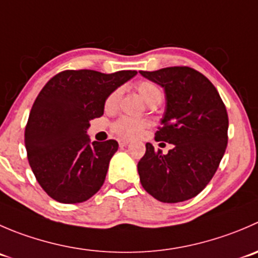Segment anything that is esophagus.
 <instances>
[{"label":"esophagus","instance_id":"esophagus-1","mask_svg":"<svg viewBox=\"0 0 258 258\" xmlns=\"http://www.w3.org/2000/svg\"><path fill=\"white\" fill-rule=\"evenodd\" d=\"M130 144V141H127V140H118V145L121 147H123V146H127V145Z\"/></svg>","mask_w":258,"mask_h":258}]
</instances>
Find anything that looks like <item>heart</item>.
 <instances>
[{"label": "heart", "mask_w": 258, "mask_h": 258, "mask_svg": "<svg viewBox=\"0 0 258 258\" xmlns=\"http://www.w3.org/2000/svg\"><path fill=\"white\" fill-rule=\"evenodd\" d=\"M137 91L140 96L142 97L145 102L150 106H156L162 99V91L157 84L152 83L150 81H141L137 83ZM121 98V89H116L112 92L106 99V108L114 109L118 104ZM147 126V122L145 119L132 118V117H121L117 119L113 124V130L119 136L126 137V139H134L137 137L142 132V130Z\"/></svg>", "instance_id": "1"}]
</instances>
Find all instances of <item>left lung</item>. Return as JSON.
I'll return each mask as SVG.
<instances>
[{"label":"left lung","instance_id":"left-lung-1","mask_svg":"<svg viewBox=\"0 0 258 258\" xmlns=\"http://www.w3.org/2000/svg\"><path fill=\"white\" fill-rule=\"evenodd\" d=\"M140 74L164 88L166 106L155 140L174 145L164 155L147 142L137 164L140 181L162 203L194 198L211 181L226 151V106L211 81L189 67Z\"/></svg>","mask_w":258,"mask_h":258}]
</instances>
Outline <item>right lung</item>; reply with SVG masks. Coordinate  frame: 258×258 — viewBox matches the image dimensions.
Wrapping results in <instances>:
<instances>
[{"label":"right lung","instance_id":"obj_1","mask_svg":"<svg viewBox=\"0 0 258 258\" xmlns=\"http://www.w3.org/2000/svg\"><path fill=\"white\" fill-rule=\"evenodd\" d=\"M136 74L66 71L41 89L25 128V147L32 172L50 198L82 203L101 189L118 142H91L89 121L101 117L107 97Z\"/></svg>","mask_w":258,"mask_h":258}]
</instances>
